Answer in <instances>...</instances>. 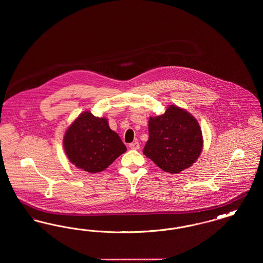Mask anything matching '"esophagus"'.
Returning a JSON list of instances; mask_svg holds the SVG:
<instances>
[{"instance_id": "34e87169", "label": "esophagus", "mask_w": 263, "mask_h": 263, "mask_svg": "<svg viewBox=\"0 0 263 263\" xmlns=\"http://www.w3.org/2000/svg\"><path fill=\"white\" fill-rule=\"evenodd\" d=\"M129 148L132 150H138V149H140V145L138 142H133V143L129 144Z\"/></svg>"}]
</instances>
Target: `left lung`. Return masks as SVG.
I'll use <instances>...</instances> for the list:
<instances>
[{
  "label": "left lung",
  "instance_id": "1",
  "mask_svg": "<svg viewBox=\"0 0 263 263\" xmlns=\"http://www.w3.org/2000/svg\"><path fill=\"white\" fill-rule=\"evenodd\" d=\"M203 146L197 120L184 109L171 105L149 120V140L143 153L159 167L177 174L196 162Z\"/></svg>",
  "mask_w": 263,
  "mask_h": 263
}]
</instances>
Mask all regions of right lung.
<instances>
[{
  "label": "right lung",
  "mask_w": 263,
  "mask_h": 263,
  "mask_svg": "<svg viewBox=\"0 0 263 263\" xmlns=\"http://www.w3.org/2000/svg\"><path fill=\"white\" fill-rule=\"evenodd\" d=\"M64 149L71 163L90 174L104 171L127 150L107 119L89 111L82 113L68 128Z\"/></svg>",
  "instance_id": "add662e5"
}]
</instances>
